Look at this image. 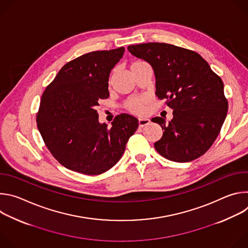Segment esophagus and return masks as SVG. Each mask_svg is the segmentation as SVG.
Here are the masks:
<instances>
[{
	"mask_svg": "<svg viewBox=\"0 0 248 248\" xmlns=\"http://www.w3.org/2000/svg\"><path fill=\"white\" fill-rule=\"evenodd\" d=\"M150 124V120L149 119H139L138 120V125L139 127H143L146 126Z\"/></svg>",
	"mask_w": 248,
	"mask_h": 248,
	"instance_id": "esophagus-1",
	"label": "esophagus"
}]
</instances>
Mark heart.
<instances>
[{"instance_id":"1","label":"heart","mask_w":248,"mask_h":248,"mask_svg":"<svg viewBox=\"0 0 248 248\" xmlns=\"http://www.w3.org/2000/svg\"><path fill=\"white\" fill-rule=\"evenodd\" d=\"M146 63L144 61L141 60H136L134 61L131 65L130 68L135 67V66H139L141 64ZM150 100L148 97L145 96H140V97H132L127 99L124 103V108L134 115H143L146 110H147V106L149 105Z\"/></svg>"}]
</instances>
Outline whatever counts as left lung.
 <instances>
[{
    "mask_svg": "<svg viewBox=\"0 0 248 248\" xmlns=\"http://www.w3.org/2000/svg\"><path fill=\"white\" fill-rule=\"evenodd\" d=\"M149 62L155 73L156 96L167 99L172 120L151 121L161 125L163 136L154 147L173 162H190L205 154L220 133L228 113L221 78L196 52L167 43L150 42L127 47Z\"/></svg>",
    "mask_w": 248,
    "mask_h": 248,
    "instance_id": "left-lung-1",
    "label": "left lung"
}]
</instances>
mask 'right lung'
<instances>
[{
	"label": "right lung",
	"mask_w": 248,
	"mask_h": 248,
	"mask_svg": "<svg viewBox=\"0 0 248 248\" xmlns=\"http://www.w3.org/2000/svg\"><path fill=\"white\" fill-rule=\"evenodd\" d=\"M124 48L95 51L66 62L46 87L37 127L54 158L74 171L94 175L115 166L138 127V120L118 115L112 126L99 124V100L109 97L111 69Z\"/></svg>",
	"instance_id": "right-lung-1"
}]
</instances>
